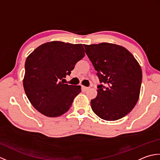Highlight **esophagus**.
<instances>
[{
  "instance_id": "esophagus-1",
  "label": "esophagus",
  "mask_w": 160,
  "mask_h": 160,
  "mask_svg": "<svg viewBox=\"0 0 160 160\" xmlns=\"http://www.w3.org/2000/svg\"><path fill=\"white\" fill-rule=\"evenodd\" d=\"M82 89H83L84 91H87L88 89H89V87H84V86H83V85H82Z\"/></svg>"
}]
</instances>
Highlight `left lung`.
Segmentation results:
<instances>
[{"label":"left lung","mask_w":160,"mask_h":160,"mask_svg":"<svg viewBox=\"0 0 160 160\" xmlns=\"http://www.w3.org/2000/svg\"><path fill=\"white\" fill-rule=\"evenodd\" d=\"M101 83L98 95L91 100L93 111L107 121L121 119L132 111L140 97L142 69L125 47L102 42L84 45Z\"/></svg>","instance_id":"obj_1"}]
</instances>
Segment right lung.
<instances>
[{"mask_svg": "<svg viewBox=\"0 0 160 160\" xmlns=\"http://www.w3.org/2000/svg\"><path fill=\"white\" fill-rule=\"evenodd\" d=\"M84 53L82 44L52 41L29 54L25 64L23 87L37 111L53 118L69 109L74 98L81 92V87L64 84L62 80L71 74Z\"/></svg>", "mask_w": 160, "mask_h": 160, "instance_id": "add662e5", "label": "right lung"}]
</instances>
